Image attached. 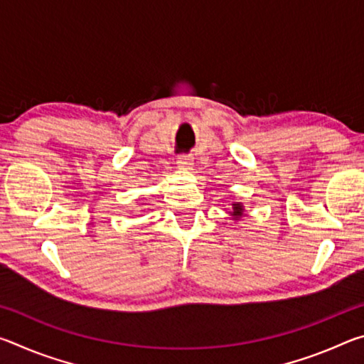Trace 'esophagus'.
Instances as JSON below:
<instances>
[{"instance_id":"1","label":"esophagus","mask_w":364,"mask_h":364,"mask_svg":"<svg viewBox=\"0 0 364 364\" xmlns=\"http://www.w3.org/2000/svg\"><path fill=\"white\" fill-rule=\"evenodd\" d=\"M193 157L191 156H180L178 157V160H176V164H178V167H180L181 170H191L193 168Z\"/></svg>"}]
</instances>
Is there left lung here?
I'll return each mask as SVG.
<instances>
[{"label":"left lung","instance_id":"obj_1","mask_svg":"<svg viewBox=\"0 0 364 364\" xmlns=\"http://www.w3.org/2000/svg\"><path fill=\"white\" fill-rule=\"evenodd\" d=\"M242 213H244L242 204H239V202H234V204H232V212H231L232 217L234 218H239V217H242Z\"/></svg>","mask_w":364,"mask_h":364}]
</instances>
